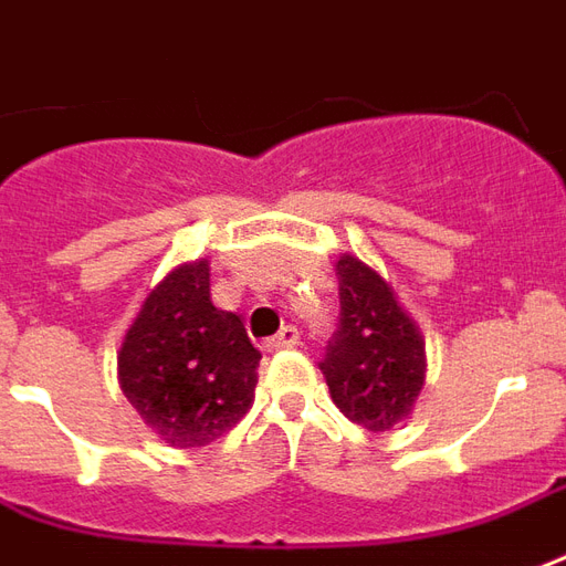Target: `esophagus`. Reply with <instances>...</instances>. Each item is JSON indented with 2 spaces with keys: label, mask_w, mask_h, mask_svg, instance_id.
<instances>
[{
  "label": "esophagus",
  "mask_w": 566,
  "mask_h": 566,
  "mask_svg": "<svg viewBox=\"0 0 566 566\" xmlns=\"http://www.w3.org/2000/svg\"><path fill=\"white\" fill-rule=\"evenodd\" d=\"M298 328L295 325H283L274 337H268L265 349L268 353H277V349H292V346H298Z\"/></svg>",
  "instance_id": "1"
}]
</instances>
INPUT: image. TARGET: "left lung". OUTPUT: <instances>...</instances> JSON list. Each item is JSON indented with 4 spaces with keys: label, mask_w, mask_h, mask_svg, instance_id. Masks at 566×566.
I'll return each mask as SVG.
<instances>
[{
    "label": "left lung",
    "mask_w": 566,
    "mask_h": 566,
    "mask_svg": "<svg viewBox=\"0 0 566 566\" xmlns=\"http://www.w3.org/2000/svg\"><path fill=\"white\" fill-rule=\"evenodd\" d=\"M340 313L319 361L337 410L368 431H389L413 410L424 346L386 280L356 255L337 259Z\"/></svg>",
    "instance_id": "obj_1"
}]
</instances>
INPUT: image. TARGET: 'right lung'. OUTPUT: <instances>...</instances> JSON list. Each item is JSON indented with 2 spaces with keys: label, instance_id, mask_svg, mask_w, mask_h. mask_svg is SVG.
Returning <instances> with one entry per match:
<instances>
[{
  "label": "right lung",
  "instance_id": "right-lung-1",
  "mask_svg": "<svg viewBox=\"0 0 566 566\" xmlns=\"http://www.w3.org/2000/svg\"><path fill=\"white\" fill-rule=\"evenodd\" d=\"M259 358L241 316L210 301L201 259L147 295L119 349V386L165 443L208 447L250 410Z\"/></svg>",
  "mask_w": 566,
  "mask_h": 566
}]
</instances>
